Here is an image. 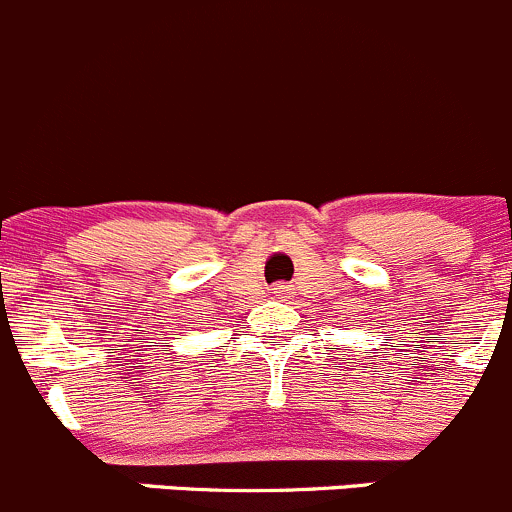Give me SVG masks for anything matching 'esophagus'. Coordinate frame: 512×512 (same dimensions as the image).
<instances>
[{"instance_id": "esophagus-1", "label": "esophagus", "mask_w": 512, "mask_h": 512, "mask_svg": "<svg viewBox=\"0 0 512 512\" xmlns=\"http://www.w3.org/2000/svg\"><path fill=\"white\" fill-rule=\"evenodd\" d=\"M290 295V285H275V297H287Z\"/></svg>"}]
</instances>
